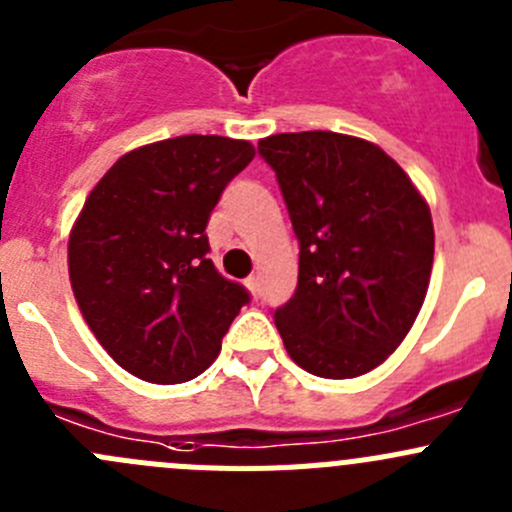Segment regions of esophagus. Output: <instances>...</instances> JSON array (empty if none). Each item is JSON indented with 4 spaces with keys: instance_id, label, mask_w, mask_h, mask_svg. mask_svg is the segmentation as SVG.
I'll return each mask as SVG.
<instances>
[{
    "instance_id": "1",
    "label": "esophagus",
    "mask_w": 512,
    "mask_h": 512,
    "mask_svg": "<svg viewBox=\"0 0 512 512\" xmlns=\"http://www.w3.org/2000/svg\"><path fill=\"white\" fill-rule=\"evenodd\" d=\"M246 289L251 291V296L256 299L259 296V276H248L246 279Z\"/></svg>"
}]
</instances>
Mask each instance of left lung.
Masks as SVG:
<instances>
[{"label": "left lung", "instance_id": "left-lung-1", "mask_svg": "<svg viewBox=\"0 0 512 512\" xmlns=\"http://www.w3.org/2000/svg\"><path fill=\"white\" fill-rule=\"evenodd\" d=\"M299 238V286L274 321L309 374L352 379L405 342L425 304L435 259L430 206L379 145L332 130L269 135Z\"/></svg>", "mask_w": 512, "mask_h": 512}]
</instances>
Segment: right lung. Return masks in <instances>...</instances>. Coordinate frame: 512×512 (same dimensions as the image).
I'll list each match as a JSON object with an SVG mask.
<instances>
[{"label": "right lung", "mask_w": 512, "mask_h": 512, "mask_svg": "<svg viewBox=\"0 0 512 512\" xmlns=\"http://www.w3.org/2000/svg\"><path fill=\"white\" fill-rule=\"evenodd\" d=\"M253 155L221 135L158 140L120 155L85 198L67 241L72 294L133 377L188 382L221 352L248 294L206 259V223Z\"/></svg>", "instance_id": "1"}]
</instances>
